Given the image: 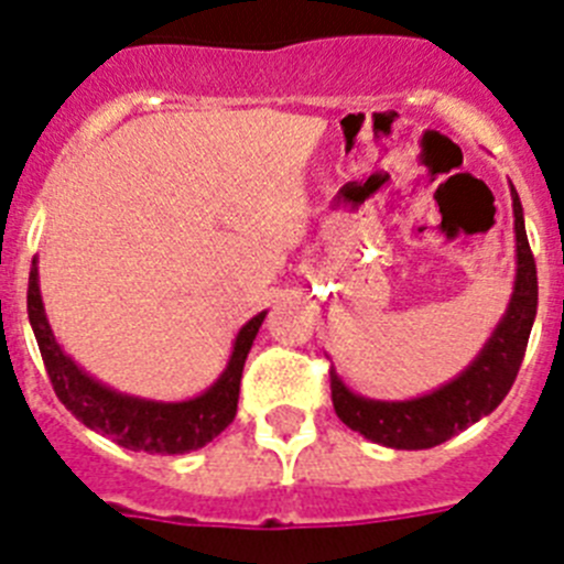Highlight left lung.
I'll return each mask as SVG.
<instances>
[{"label": "left lung", "instance_id": "1", "mask_svg": "<svg viewBox=\"0 0 564 564\" xmlns=\"http://www.w3.org/2000/svg\"><path fill=\"white\" fill-rule=\"evenodd\" d=\"M512 186V183H509ZM514 283L507 312L498 319L476 359L456 378L406 401H376L354 392L330 367V398L336 417L365 440L394 451H423L478 423L507 398L518 378L531 325L536 317V267L529 250L523 205L512 186Z\"/></svg>", "mask_w": 564, "mask_h": 564}]
</instances>
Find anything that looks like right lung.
Instances as JSON below:
<instances>
[{
    "label": "right lung",
    "mask_w": 564,
    "mask_h": 564,
    "mask_svg": "<svg viewBox=\"0 0 564 564\" xmlns=\"http://www.w3.org/2000/svg\"><path fill=\"white\" fill-rule=\"evenodd\" d=\"M28 314L41 359H44L50 381L63 406L88 429L113 440L116 445L161 456L203 448L234 423L241 370H245L252 339L267 317V312H258L256 317L241 325L234 347H230L228 365L208 389L186 398V401H152V398L119 392V389L97 381L63 350L61 341L52 334L50 319H46L39 281V256L33 258V267H30Z\"/></svg>",
    "instance_id": "add662e5"
}]
</instances>
